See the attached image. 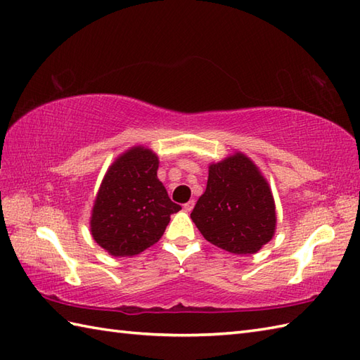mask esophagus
<instances>
[{"instance_id":"1","label":"esophagus","mask_w":360,"mask_h":360,"mask_svg":"<svg viewBox=\"0 0 360 360\" xmlns=\"http://www.w3.org/2000/svg\"><path fill=\"white\" fill-rule=\"evenodd\" d=\"M193 207H195V200H190L188 202L184 204V210H186V212H192Z\"/></svg>"}]
</instances>
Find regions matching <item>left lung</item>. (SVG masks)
I'll return each mask as SVG.
<instances>
[{"instance_id": "left-lung-1", "label": "left lung", "mask_w": 360, "mask_h": 360, "mask_svg": "<svg viewBox=\"0 0 360 360\" xmlns=\"http://www.w3.org/2000/svg\"><path fill=\"white\" fill-rule=\"evenodd\" d=\"M190 218L213 246L236 255L258 252L277 223L269 184L243 153L209 167L207 187Z\"/></svg>"}]
</instances>
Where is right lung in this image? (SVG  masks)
Listing matches in <instances>:
<instances>
[{"label":"right lung","mask_w":360,"mask_h":360,"mask_svg":"<svg viewBox=\"0 0 360 360\" xmlns=\"http://www.w3.org/2000/svg\"><path fill=\"white\" fill-rule=\"evenodd\" d=\"M159 159L133 147L108 168L91 215V233L112 257H133L160 240L170 215L181 210L158 179Z\"/></svg>","instance_id":"obj_1"}]
</instances>
